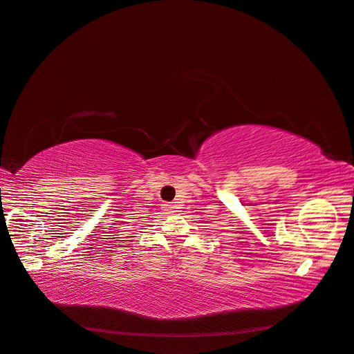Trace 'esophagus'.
Here are the masks:
<instances>
[{
	"mask_svg": "<svg viewBox=\"0 0 354 354\" xmlns=\"http://www.w3.org/2000/svg\"><path fill=\"white\" fill-rule=\"evenodd\" d=\"M163 208H165V211H167L169 214H174V212H175V211H174V205H171V203H165Z\"/></svg>",
	"mask_w": 354,
	"mask_h": 354,
	"instance_id": "esophagus-1",
	"label": "esophagus"
}]
</instances>
